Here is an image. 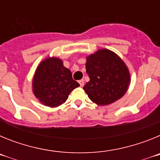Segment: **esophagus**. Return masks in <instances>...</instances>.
Instances as JSON below:
<instances>
[{
    "instance_id": "34e87169",
    "label": "esophagus",
    "mask_w": 160,
    "mask_h": 160,
    "mask_svg": "<svg viewBox=\"0 0 160 160\" xmlns=\"http://www.w3.org/2000/svg\"><path fill=\"white\" fill-rule=\"evenodd\" d=\"M78 82H79V84H80V87H82L83 86H84V80H83V79L79 80Z\"/></svg>"
}]
</instances>
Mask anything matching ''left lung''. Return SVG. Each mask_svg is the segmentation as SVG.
<instances>
[{"label": "left lung", "mask_w": 160, "mask_h": 160, "mask_svg": "<svg viewBox=\"0 0 160 160\" xmlns=\"http://www.w3.org/2000/svg\"><path fill=\"white\" fill-rule=\"evenodd\" d=\"M90 81L83 90L93 102L107 106L120 99L129 88L131 74L118 54L107 49H98L87 57Z\"/></svg>", "instance_id": "obj_1"}]
</instances>
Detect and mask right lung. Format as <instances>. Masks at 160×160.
I'll list each match as a JSON object with an SVG mask.
<instances>
[{"mask_svg": "<svg viewBox=\"0 0 160 160\" xmlns=\"http://www.w3.org/2000/svg\"><path fill=\"white\" fill-rule=\"evenodd\" d=\"M79 87L62 60L49 57L40 62L32 78V93L46 107H57L67 100L70 92Z\"/></svg>", "mask_w": 160, "mask_h": 160, "instance_id": "add662e5", "label": "right lung"}]
</instances>
